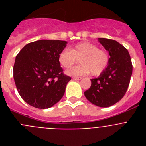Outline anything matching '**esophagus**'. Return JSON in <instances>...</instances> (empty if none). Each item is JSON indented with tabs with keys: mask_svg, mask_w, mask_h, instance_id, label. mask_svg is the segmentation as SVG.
Wrapping results in <instances>:
<instances>
[{
	"mask_svg": "<svg viewBox=\"0 0 146 146\" xmlns=\"http://www.w3.org/2000/svg\"><path fill=\"white\" fill-rule=\"evenodd\" d=\"M73 79L75 80H82V77H73Z\"/></svg>",
	"mask_w": 146,
	"mask_h": 146,
	"instance_id": "obj_1",
	"label": "esophagus"
}]
</instances>
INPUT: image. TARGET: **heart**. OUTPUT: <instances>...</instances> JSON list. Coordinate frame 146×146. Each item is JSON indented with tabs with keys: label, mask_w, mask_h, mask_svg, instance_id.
Masks as SVG:
<instances>
[{
	"label": "heart",
	"mask_w": 146,
	"mask_h": 146,
	"mask_svg": "<svg viewBox=\"0 0 146 146\" xmlns=\"http://www.w3.org/2000/svg\"><path fill=\"white\" fill-rule=\"evenodd\" d=\"M77 59L81 64L69 71V74L84 75L91 72L92 75L99 76L107 69L110 56L106 50L99 49L97 45L88 42L76 44L71 50L64 49L58 55L59 63L66 69L77 64Z\"/></svg>",
	"instance_id": "heart-1"
}]
</instances>
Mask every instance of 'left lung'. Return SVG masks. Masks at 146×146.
I'll return each mask as SVG.
<instances>
[{
	"instance_id": "left-lung-1",
	"label": "left lung",
	"mask_w": 146,
	"mask_h": 146,
	"mask_svg": "<svg viewBox=\"0 0 146 146\" xmlns=\"http://www.w3.org/2000/svg\"><path fill=\"white\" fill-rule=\"evenodd\" d=\"M99 41L109 52V64L99 77L91 80V87L84 94L92 104L107 108L119 102L126 94L132 64L128 50L123 45L113 39L99 38Z\"/></svg>"
}]
</instances>
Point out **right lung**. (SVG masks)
<instances>
[{
    "instance_id": "right-lung-1",
    "label": "right lung",
    "mask_w": 146,
    "mask_h": 146,
    "mask_svg": "<svg viewBox=\"0 0 146 146\" xmlns=\"http://www.w3.org/2000/svg\"><path fill=\"white\" fill-rule=\"evenodd\" d=\"M66 43L38 40L25 45L17 55L14 80L20 96L31 106L47 109L64 96L71 77L64 73L58 55Z\"/></svg>"
}]
</instances>
